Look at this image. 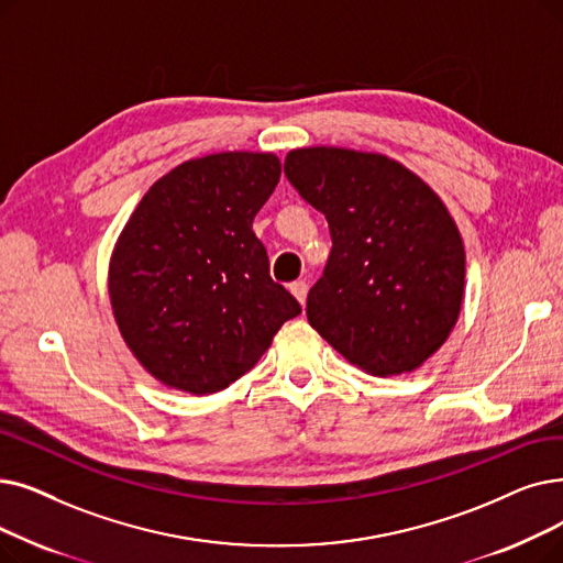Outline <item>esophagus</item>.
<instances>
[{
	"label": "esophagus",
	"instance_id": "esophagus-1",
	"mask_svg": "<svg viewBox=\"0 0 563 563\" xmlns=\"http://www.w3.org/2000/svg\"><path fill=\"white\" fill-rule=\"evenodd\" d=\"M289 291L291 295L297 297V301L303 306L306 303V297H308V283L306 280H295L289 285Z\"/></svg>",
	"mask_w": 563,
	"mask_h": 563
}]
</instances>
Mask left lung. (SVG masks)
I'll list each match as a JSON object with an SVG mask.
<instances>
[{"instance_id":"left-lung-1","label":"left lung","mask_w":563,"mask_h":563,"mask_svg":"<svg viewBox=\"0 0 563 563\" xmlns=\"http://www.w3.org/2000/svg\"><path fill=\"white\" fill-rule=\"evenodd\" d=\"M285 175L331 230L310 327L363 373L421 368L451 335L464 299V243L439 195L384 154L303 146Z\"/></svg>"}]
</instances>
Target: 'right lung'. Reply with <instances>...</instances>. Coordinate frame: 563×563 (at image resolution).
Here are the masks:
<instances>
[{
    "label": "right lung",
    "instance_id": "1",
    "mask_svg": "<svg viewBox=\"0 0 563 563\" xmlns=\"http://www.w3.org/2000/svg\"><path fill=\"white\" fill-rule=\"evenodd\" d=\"M280 179L276 154L190 158L131 213L110 257L114 322L161 384L207 396L246 375L301 312L268 276L253 218Z\"/></svg>",
    "mask_w": 563,
    "mask_h": 563
}]
</instances>
